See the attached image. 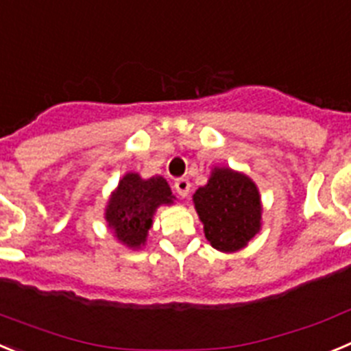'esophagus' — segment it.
I'll use <instances>...</instances> for the list:
<instances>
[{"mask_svg": "<svg viewBox=\"0 0 351 351\" xmlns=\"http://www.w3.org/2000/svg\"><path fill=\"white\" fill-rule=\"evenodd\" d=\"M175 191L178 192L180 197H187L189 192H191V182H189V178H178V180H176Z\"/></svg>", "mask_w": 351, "mask_h": 351, "instance_id": "34e87169", "label": "esophagus"}]
</instances>
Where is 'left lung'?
I'll list each match as a JSON object with an SVG mask.
<instances>
[{
    "mask_svg": "<svg viewBox=\"0 0 351 351\" xmlns=\"http://www.w3.org/2000/svg\"><path fill=\"white\" fill-rule=\"evenodd\" d=\"M204 236L223 254L243 250L262 227V201L248 175L215 166L206 185L192 195Z\"/></svg>",
    "mask_w": 351,
    "mask_h": 351,
    "instance_id": "1",
    "label": "left lung"
}]
</instances>
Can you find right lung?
I'll return each instance as SVG.
<instances>
[{
  "label": "right lung",
  "instance_id": "obj_1",
  "mask_svg": "<svg viewBox=\"0 0 351 351\" xmlns=\"http://www.w3.org/2000/svg\"><path fill=\"white\" fill-rule=\"evenodd\" d=\"M175 199L168 182L160 175L141 178L140 173L129 171L110 195L105 220L117 241L131 250H140L147 243L157 208L173 204Z\"/></svg>",
  "mask_w": 351,
  "mask_h": 351
}]
</instances>
